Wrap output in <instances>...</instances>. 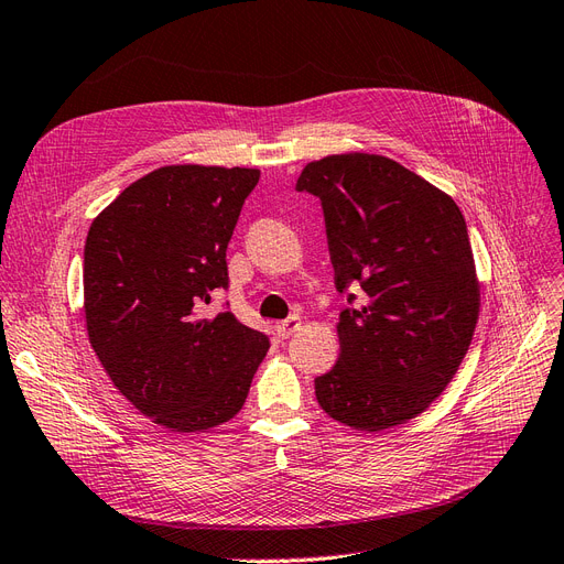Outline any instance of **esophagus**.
I'll return each mask as SVG.
<instances>
[{
  "label": "esophagus",
  "instance_id": "obj_1",
  "mask_svg": "<svg viewBox=\"0 0 564 564\" xmlns=\"http://www.w3.org/2000/svg\"><path fill=\"white\" fill-rule=\"evenodd\" d=\"M300 328H302V318L293 316V318H285V321H281V323L276 325V335H279L281 339H288V337H293Z\"/></svg>",
  "mask_w": 564,
  "mask_h": 564
}]
</instances>
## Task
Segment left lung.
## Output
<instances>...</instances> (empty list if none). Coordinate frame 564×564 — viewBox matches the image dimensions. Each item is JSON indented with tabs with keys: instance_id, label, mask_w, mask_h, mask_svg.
Here are the masks:
<instances>
[{
	"instance_id": "8db88e82",
	"label": "left lung",
	"mask_w": 564,
	"mask_h": 564,
	"mask_svg": "<svg viewBox=\"0 0 564 564\" xmlns=\"http://www.w3.org/2000/svg\"><path fill=\"white\" fill-rule=\"evenodd\" d=\"M297 189L323 204L335 285L362 290L360 306L339 314V358L316 377V401L356 431L401 426L445 391L476 333L480 281L464 215L381 154L308 161Z\"/></svg>"
}]
</instances>
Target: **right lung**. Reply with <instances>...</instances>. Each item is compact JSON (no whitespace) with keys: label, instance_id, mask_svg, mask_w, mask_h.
Returning a JSON list of instances; mask_svg holds the SVG:
<instances>
[{"label":"right lung","instance_id":"add662e5","mask_svg":"<svg viewBox=\"0 0 564 564\" xmlns=\"http://www.w3.org/2000/svg\"><path fill=\"white\" fill-rule=\"evenodd\" d=\"M258 180V169L161 166L90 223V347L126 401L163 429L198 433L229 422L269 351V339L231 312L202 316L229 283L227 243Z\"/></svg>","mask_w":564,"mask_h":564}]
</instances>
